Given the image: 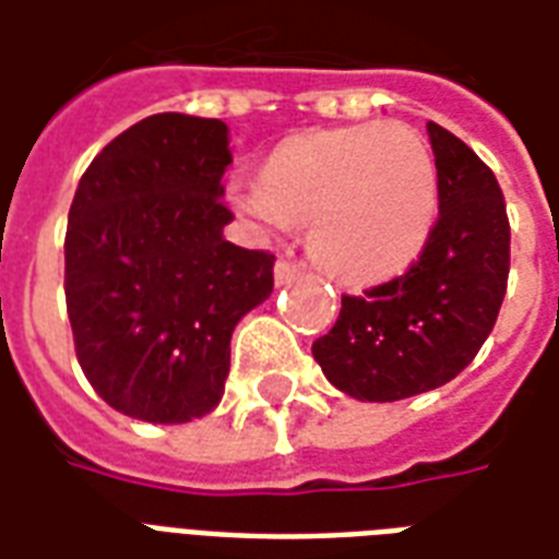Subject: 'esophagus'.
<instances>
[{"label":"esophagus","mask_w":559,"mask_h":559,"mask_svg":"<svg viewBox=\"0 0 559 559\" xmlns=\"http://www.w3.org/2000/svg\"><path fill=\"white\" fill-rule=\"evenodd\" d=\"M296 278H299V266L296 263H290V260H278L275 263V284L278 287H284V284H290Z\"/></svg>","instance_id":"esophagus-1"}]
</instances>
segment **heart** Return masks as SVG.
I'll use <instances>...</instances> for the list:
<instances>
[{
	"label": "heart",
	"instance_id": "heart-1",
	"mask_svg": "<svg viewBox=\"0 0 559 559\" xmlns=\"http://www.w3.org/2000/svg\"><path fill=\"white\" fill-rule=\"evenodd\" d=\"M230 203L284 230L308 224L317 266L344 287L399 278L431 239L440 182L428 146L404 126H344L293 134L260 179H233Z\"/></svg>",
	"mask_w": 559,
	"mask_h": 559
}]
</instances>
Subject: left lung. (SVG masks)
<instances>
[{
	"instance_id": "1",
	"label": "left lung",
	"mask_w": 559,
	"mask_h": 559,
	"mask_svg": "<svg viewBox=\"0 0 559 559\" xmlns=\"http://www.w3.org/2000/svg\"><path fill=\"white\" fill-rule=\"evenodd\" d=\"M440 182V218L401 278L341 296L317 365L356 401L411 399L455 380L491 335L509 278L503 191L479 155L428 122Z\"/></svg>"
}]
</instances>
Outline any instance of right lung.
Segmentation results:
<instances>
[{"instance_id": "obj_1", "label": "right lung", "mask_w": 559, "mask_h": 559, "mask_svg": "<svg viewBox=\"0 0 559 559\" xmlns=\"http://www.w3.org/2000/svg\"><path fill=\"white\" fill-rule=\"evenodd\" d=\"M221 119L148 116L95 155L68 212L78 362L114 411L182 425L218 407L236 323L272 293L269 251L224 239Z\"/></svg>"}]
</instances>
